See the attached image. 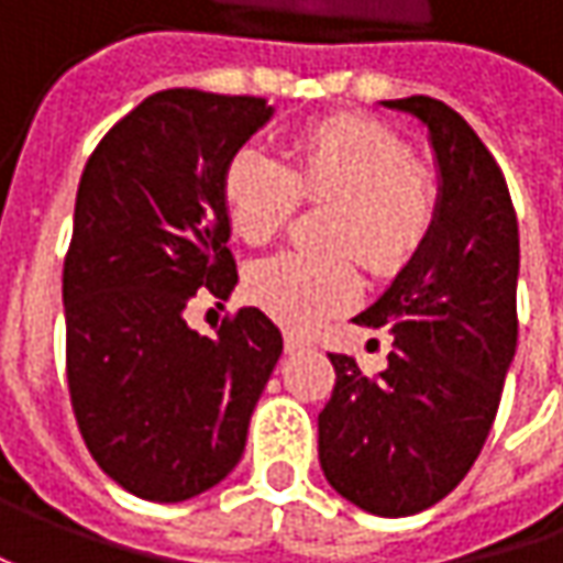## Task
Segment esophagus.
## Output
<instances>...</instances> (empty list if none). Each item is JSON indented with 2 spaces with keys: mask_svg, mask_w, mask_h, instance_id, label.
<instances>
[{
  "mask_svg": "<svg viewBox=\"0 0 563 563\" xmlns=\"http://www.w3.org/2000/svg\"><path fill=\"white\" fill-rule=\"evenodd\" d=\"M303 347H310V341L303 335H294V332L285 335V351H288V354H297V351H303Z\"/></svg>",
  "mask_w": 563,
  "mask_h": 563,
  "instance_id": "34e87169",
  "label": "esophagus"
}]
</instances>
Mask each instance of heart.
Here are the masks:
<instances>
[{
	"mask_svg": "<svg viewBox=\"0 0 563 563\" xmlns=\"http://www.w3.org/2000/svg\"><path fill=\"white\" fill-rule=\"evenodd\" d=\"M335 197L325 216L329 244L357 246L376 272L400 269L439 216L432 172L410 159L407 141L378 121L335 115L294 137L288 165L260 146L238 150L222 175V200L234 234L250 244L275 238L297 200ZM250 300L288 329H313L360 297L357 254L282 250L247 275Z\"/></svg>",
	"mask_w": 563,
	"mask_h": 563,
	"instance_id": "heart-1",
	"label": "heart"
}]
</instances>
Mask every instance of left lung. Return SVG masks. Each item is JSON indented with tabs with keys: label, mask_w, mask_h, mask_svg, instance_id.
I'll return each instance as SVG.
<instances>
[{
	"label": "left lung",
	"mask_w": 563,
	"mask_h": 563,
	"mask_svg": "<svg viewBox=\"0 0 563 563\" xmlns=\"http://www.w3.org/2000/svg\"><path fill=\"white\" fill-rule=\"evenodd\" d=\"M426 124L442 175L439 216L391 288L354 322L388 325V369L366 376L329 354L319 466L338 495L378 517H410L470 473L498 413L517 351L520 234L486 143L432 97L388 99Z\"/></svg>",
	"instance_id": "1"
}]
</instances>
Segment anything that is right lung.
Returning a JSON list of instances; mask_svg holds the SVG:
<instances>
[{
  "mask_svg": "<svg viewBox=\"0 0 563 563\" xmlns=\"http://www.w3.org/2000/svg\"><path fill=\"white\" fill-rule=\"evenodd\" d=\"M263 97L159 90L97 143L65 253V373L93 461L146 501H185L238 466L250 413L282 357L244 307L216 338L185 307L238 285L222 175L269 121Z\"/></svg>",
  "mask_w": 563,
  "mask_h": 563,
  "instance_id": "add662e5",
  "label": "right lung"
}]
</instances>
